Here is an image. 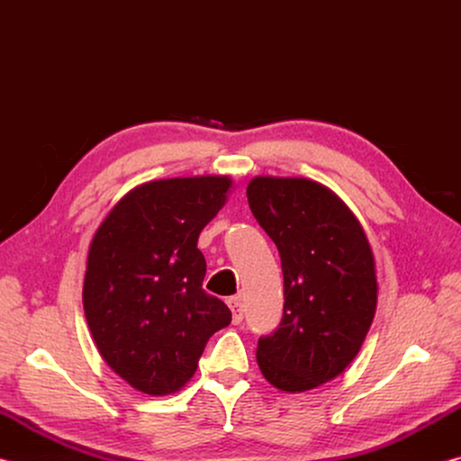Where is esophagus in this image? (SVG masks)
Masks as SVG:
<instances>
[{"instance_id":"obj_1","label":"esophagus","mask_w":461,"mask_h":461,"mask_svg":"<svg viewBox=\"0 0 461 461\" xmlns=\"http://www.w3.org/2000/svg\"><path fill=\"white\" fill-rule=\"evenodd\" d=\"M228 305H230V309H231L233 323H241V319H244V305H241L240 296H230Z\"/></svg>"}]
</instances>
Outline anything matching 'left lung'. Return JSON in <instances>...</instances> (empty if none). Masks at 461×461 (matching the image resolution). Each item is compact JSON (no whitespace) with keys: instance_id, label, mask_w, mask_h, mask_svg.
Listing matches in <instances>:
<instances>
[{"instance_id":"obj_1","label":"left lung","mask_w":461,"mask_h":461,"mask_svg":"<svg viewBox=\"0 0 461 461\" xmlns=\"http://www.w3.org/2000/svg\"><path fill=\"white\" fill-rule=\"evenodd\" d=\"M246 194L285 276L283 321L258 339L256 360L272 386L305 393L360 352L378 301L372 248L346 203L309 178L256 176Z\"/></svg>"}]
</instances>
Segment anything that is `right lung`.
Wrapping results in <instances>:
<instances>
[{
    "label": "right lung",
    "mask_w": 461,
    "mask_h": 461,
    "mask_svg": "<svg viewBox=\"0 0 461 461\" xmlns=\"http://www.w3.org/2000/svg\"><path fill=\"white\" fill-rule=\"evenodd\" d=\"M230 176L162 178L131 189L91 240L83 309L99 354L131 388L181 390L231 311L203 291L201 230L228 201Z\"/></svg>",
    "instance_id": "1"
}]
</instances>
